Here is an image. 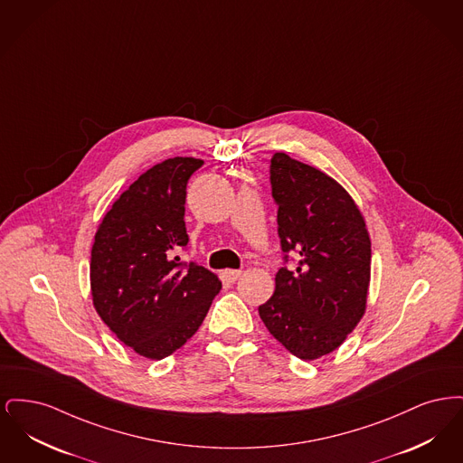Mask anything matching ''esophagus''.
Listing matches in <instances>:
<instances>
[{
  "instance_id": "34e87169",
  "label": "esophagus",
  "mask_w": 463,
  "mask_h": 463,
  "mask_svg": "<svg viewBox=\"0 0 463 463\" xmlns=\"http://www.w3.org/2000/svg\"><path fill=\"white\" fill-rule=\"evenodd\" d=\"M222 274H223V278H225L229 283H234V281H238V279L241 278V270H236V269H227V270H223Z\"/></svg>"
}]
</instances>
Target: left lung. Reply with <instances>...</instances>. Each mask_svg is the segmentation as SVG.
<instances>
[{"mask_svg":"<svg viewBox=\"0 0 463 463\" xmlns=\"http://www.w3.org/2000/svg\"><path fill=\"white\" fill-rule=\"evenodd\" d=\"M270 185L281 248L300 260L278 270L259 314L289 353L314 361L338 349L364 316L372 241L351 194L325 172L276 153Z\"/></svg>","mask_w":463,"mask_h":463,"instance_id":"8db88e82","label":"left lung"}]
</instances>
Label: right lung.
<instances>
[{"label":"right lung","instance_id":"obj_1","mask_svg":"<svg viewBox=\"0 0 463 463\" xmlns=\"http://www.w3.org/2000/svg\"><path fill=\"white\" fill-rule=\"evenodd\" d=\"M203 163L176 156L149 168L112 203L91 246L93 307L125 345L153 361L198 331L221 291L217 274L176 255L189 242L187 180Z\"/></svg>","mask_w":463,"mask_h":463}]
</instances>
